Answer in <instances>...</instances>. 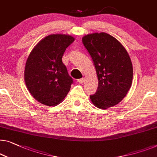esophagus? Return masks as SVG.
Listing matches in <instances>:
<instances>
[{"label": "esophagus", "instance_id": "1", "mask_svg": "<svg viewBox=\"0 0 157 157\" xmlns=\"http://www.w3.org/2000/svg\"><path fill=\"white\" fill-rule=\"evenodd\" d=\"M78 82L80 83V84H82L84 82H85V78L79 79H78Z\"/></svg>", "mask_w": 157, "mask_h": 157}]
</instances>
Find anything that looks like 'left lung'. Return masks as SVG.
Returning <instances> with one entry per match:
<instances>
[{
	"instance_id": "1",
	"label": "left lung",
	"mask_w": 157,
	"mask_h": 157,
	"mask_svg": "<svg viewBox=\"0 0 157 157\" xmlns=\"http://www.w3.org/2000/svg\"><path fill=\"white\" fill-rule=\"evenodd\" d=\"M82 43L94 64L99 85L90 99L106 109L122 101L132 85L133 70L129 54L116 38L101 32L85 35Z\"/></svg>"
}]
</instances>
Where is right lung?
Wrapping results in <instances>:
<instances>
[{"label":"right lung","instance_id":"obj_1","mask_svg":"<svg viewBox=\"0 0 157 157\" xmlns=\"http://www.w3.org/2000/svg\"><path fill=\"white\" fill-rule=\"evenodd\" d=\"M75 41L67 34H51L39 42L27 58L25 68L26 86L37 101L46 106L59 104L73 80L63 63V55Z\"/></svg>","mask_w":157,"mask_h":157}]
</instances>
